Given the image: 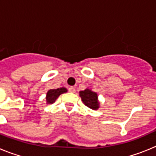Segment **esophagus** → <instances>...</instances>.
<instances>
[{
	"mask_svg": "<svg viewBox=\"0 0 156 156\" xmlns=\"http://www.w3.org/2000/svg\"><path fill=\"white\" fill-rule=\"evenodd\" d=\"M69 91L71 92V93H75L76 92V89L74 87H70L69 88Z\"/></svg>",
	"mask_w": 156,
	"mask_h": 156,
	"instance_id": "34e87169",
	"label": "esophagus"
}]
</instances>
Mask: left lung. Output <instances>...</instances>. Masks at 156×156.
Returning <instances> with one entry per match:
<instances>
[{"mask_svg":"<svg viewBox=\"0 0 156 156\" xmlns=\"http://www.w3.org/2000/svg\"><path fill=\"white\" fill-rule=\"evenodd\" d=\"M82 101L88 108L93 110H97L99 108V101L98 99V94L96 92L92 91L90 89H85L84 90L80 91Z\"/></svg>","mask_w":156,"mask_h":156,"instance_id":"8db88e82","label":"left lung"}]
</instances>
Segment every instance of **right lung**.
<instances>
[{
  "mask_svg": "<svg viewBox=\"0 0 156 156\" xmlns=\"http://www.w3.org/2000/svg\"><path fill=\"white\" fill-rule=\"evenodd\" d=\"M67 92V89L65 87H60L58 89H51L48 91L46 95L47 104H52L55 101L59 95Z\"/></svg>",
  "mask_w": 156,
  "mask_h": 156,
  "instance_id": "1",
  "label": "right lung"
}]
</instances>
